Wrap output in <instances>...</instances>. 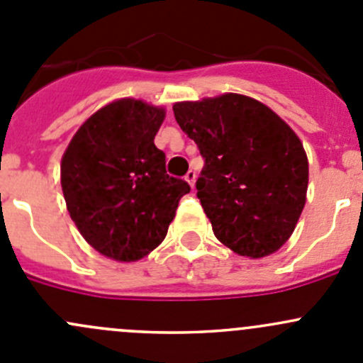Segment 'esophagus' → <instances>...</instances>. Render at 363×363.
<instances>
[{
  "label": "esophagus",
  "mask_w": 363,
  "mask_h": 363,
  "mask_svg": "<svg viewBox=\"0 0 363 363\" xmlns=\"http://www.w3.org/2000/svg\"><path fill=\"white\" fill-rule=\"evenodd\" d=\"M184 179L189 182V186H191V188H195V182H196V172L195 170H189L188 174H186Z\"/></svg>",
  "instance_id": "34e87169"
}]
</instances>
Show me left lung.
Here are the masks:
<instances>
[{"instance_id": "left-lung-1", "label": "left lung", "mask_w": 363, "mask_h": 363, "mask_svg": "<svg viewBox=\"0 0 363 363\" xmlns=\"http://www.w3.org/2000/svg\"><path fill=\"white\" fill-rule=\"evenodd\" d=\"M174 116L205 161L196 196L219 242L250 258L276 252L306 205L309 164L295 131L233 93L175 104Z\"/></svg>"}]
</instances>
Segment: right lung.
Instances as JSON below:
<instances>
[{
    "instance_id": "1",
    "label": "right lung",
    "mask_w": 363,
    "mask_h": 363,
    "mask_svg": "<svg viewBox=\"0 0 363 363\" xmlns=\"http://www.w3.org/2000/svg\"><path fill=\"white\" fill-rule=\"evenodd\" d=\"M163 108L117 100L73 135L61 160V188L79 232L117 262L144 258L163 242L189 184L170 177L155 137Z\"/></svg>"
}]
</instances>
